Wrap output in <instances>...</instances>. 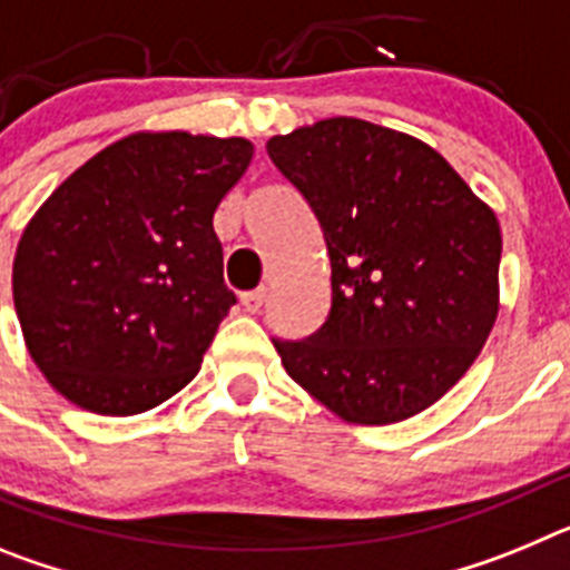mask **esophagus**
Returning a JSON list of instances; mask_svg holds the SVG:
<instances>
[{
	"label": "esophagus",
	"instance_id": "1",
	"mask_svg": "<svg viewBox=\"0 0 570 570\" xmlns=\"http://www.w3.org/2000/svg\"><path fill=\"white\" fill-rule=\"evenodd\" d=\"M242 308L248 311V314H259L262 305H265V288H256V291H248V294L239 296Z\"/></svg>",
	"mask_w": 570,
	"mask_h": 570
}]
</instances>
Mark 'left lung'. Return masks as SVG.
Masks as SVG:
<instances>
[{"label":"left lung","instance_id":"left-lung-1","mask_svg":"<svg viewBox=\"0 0 570 570\" xmlns=\"http://www.w3.org/2000/svg\"><path fill=\"white\" fill-rule=\"evenodd\" d=\"M331 256V311L308 340H274L291 380L356 425H391L445 396L500 314L497 214L431 145L334 116L271 136Z\"/></svg>","mask_w":570,"mask_h":570}]
</instances>
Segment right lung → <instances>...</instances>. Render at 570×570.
Wrapping results in <instances>:
<instances>
[{"mask_svg":"<svg viewBox=\"0 0 570 570\" xmlns=\"http://www.w3.org/2000/svg\"><path fill=\"white\" fill-rule=\"evenodd\" d=\"M254 159L242 136L139 130L45 199L13 259V305L45 380L105 416L183 391L236 302L214 210Z\"/></svg>","mask_w":570,"mask_h":570,"instance_id":"1","label":"right lung"}]
</instances>
